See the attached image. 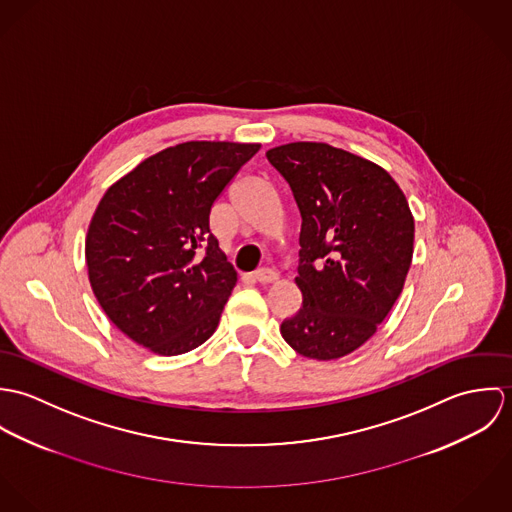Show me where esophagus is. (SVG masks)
Listing matches in <instances>:
<instances>
[{
	"label": "esophagus",
	"mask_w": 512,
	"mask_h": 512,
	"mask_svg": "<svg viewBox=\"0 0 512 512\" xmlns=\"http://www.w3.org/2000/svg\"><path fill=\"white\" fill-rule=\"evenodd\" d=\"M254 280H256L258 284H274V282L280 280V276H278V272H274V270H270V268H262V270H258V272L254 274Z\"/></svg>",
	"instance_id": "obj_1"
}]
</instances>
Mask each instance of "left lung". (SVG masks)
Returning <instances> with one entry per match:
<instances>
[{"instance_id": "8db88e82", "label": "left lung", "mask_w": 512, "mask_h": 512, "mask_svg": "<svg viewBox=\"0 0 512 512\" xmlns=\"http://www.w3.org/2000/svg\"><path fill=\"white\" fill-rule=\"evenodd\" d=\"M301 213V309L280 327L295 353L335 361L376 333L404 288L414 217L380 165L321 142L266 151Z\"/></svg>"}]
</instances>
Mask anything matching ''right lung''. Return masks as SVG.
Here are the masks:
<instances>
[{"mask_svg":"<svg viewBox=\"0 0 512 512\" xmlns=\"http://www.w3.org/2000/svg\"><path fill=\"white\" fill-rule=\"evenodd\" d=\"M260 144L185 142L144 159L100 199L84 244L108 319L155 355L203 345L236 286L209 217Z\"/></svg>","mask_w":512,"mask_h":512,"instance_id":"right-lung-1","label":"right lung"}]
</instances>
